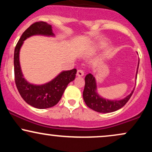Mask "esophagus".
Segmentation results:
<instances>
[{"label": "esophagus", "mask_w": 152, "mask_h": 152, "mask_svg": "<svg viewBox=\"0 0 152 152\" xmlns=\"http://www.w3.org/2000/svg\"><path fill=\"white\" fill-rule=\"evenodd\" d=\"M77 76H79V77H81V76H83V75H84V72H83V71L81 70V69H79V70L77 71Z\"/></svg>", "instance_id": "esophagus-1"}]
</instances>
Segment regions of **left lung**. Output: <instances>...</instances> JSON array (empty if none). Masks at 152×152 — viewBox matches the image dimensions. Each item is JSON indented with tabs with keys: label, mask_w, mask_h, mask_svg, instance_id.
<instances>
[{
	"label": "left lung",
	"mask_w": 152,
	"mask_h": 152,
	"mask_svg": "<svg viewBox=\"0 0 152 152\" xmlns=\"http://www.w3.org/2000/svg\"><path fill=\"white\" fill-rule=\"evenodd\" d=\"M139 61L136 73V79H137L138 69H139ZM134 91L120 100H111L104 98L100 96L97 91V83L96 78L91 74H87L85 77V86L83 92V98L88 107L93 109L94 111L99 113H110L116 111L123 107L127 102L129 100Z\"/></svg>",
	"instance_id": "8db88e82"
}]
</instances>
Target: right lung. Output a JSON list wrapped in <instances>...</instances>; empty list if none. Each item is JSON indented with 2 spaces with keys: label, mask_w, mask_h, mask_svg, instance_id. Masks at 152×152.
<instances>
[{
  "label": "right lung",
  "mask_w": 152,
  "mask_h": 152,
  "mask_svg": "<svg viewBox=\"0 0 152 152\" xmlns=\"http://www.w3.org/2000/svg\"><path fill=\"white\" fill-rule=\"evenodd\" d=\"M33 36L55 37L51 25L40 21L32 24L22 34L14 50L15 82L23 100L28 104L40 109H48L58 104L68 84L74 80L76 69L63 71L51 81L40 85L29 83L22 73L20 64V50L24 41Z\"/></svg>",
  "instance_id": "obj_1"
}]
</instances>
